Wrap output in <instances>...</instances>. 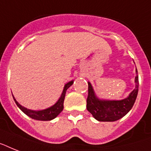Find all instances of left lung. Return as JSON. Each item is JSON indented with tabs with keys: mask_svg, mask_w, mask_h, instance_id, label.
Returning a JSON list of instances; mask_svg holds the SVG:
<instances>
[{
	"mask_svg": "<svg viewBox=\"0 0 151 151\" xmlns=\"http://www.w3.org/2000/svg\"><path fill=\"white\" fill-rule=\"evenodd\" d=\"M135 89L128 98L121 101H105L99 100L95 95L91 84L88 82V95L87 98V109L93 117L100 122H114L122 118L132 109L138 94L139 79L136 70Z\"/></svg>",
	"mask_w": 151,
	"mask_h": 151,
	"instance_id": "left-lung-1",
	"label": "left lung"
}]
</instances>
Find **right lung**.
Instances as JSON below:
<instances>
[{"mask_svg":"<svg viewBox=\"0 0 151 151\" xmlns=\"http://www.w3.org/2000/svg\"><path fill=\"white\" fill-rule=\"evenodd\" d=\"M73 81H72L68 82V83L65 85L64 88H63V93H62V95H61V97L60 98L58 101H57L54 105H52V106H51V107L49 108V109H46L41 110V111H33V110L27 109L26 108L22 106L20 104L18 103V101H16L13 95H12V96L14 98V101H15L16 105H18V107L19 108L24 114H26L27 116H29L30 118L35 120H40V121H50V120H52L53 119L56 118V116H58L59 114L63 111V101H64L66 91H67V90L68 89V88H70V87L73 84Z\"/></svg>","mask_w":151,"mask_h":151,"instance_id":"obj_1","label":"right lung"}]
</instances>
